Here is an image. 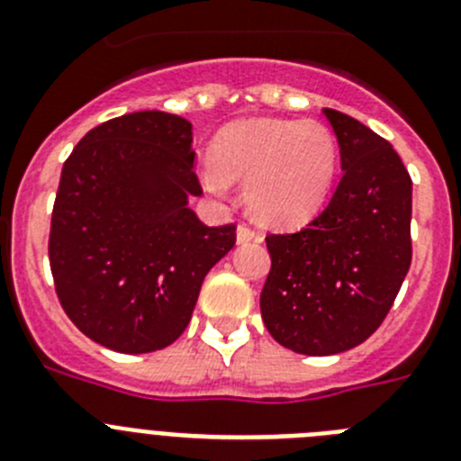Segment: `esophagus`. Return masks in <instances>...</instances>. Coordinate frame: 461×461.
Instances as JSON below:
<instances>
[{
	"instance_id": "esophagus-1",
	"label": "esophagus",
	"mask_w": 461,
	"mask_h": 461,
	"mask_svg": "<svg viewBox=\"0 0 461 461\" xmlns=\"http://www.w3.org/2000/svg\"><path fill=\"white\" fill-rule=\"evenodd\" d=\"M260 240H263V235H260L256 228L247 226V223H240V226H238V242L240 244L260 242Z\"/></svg>"
}]
</instances>
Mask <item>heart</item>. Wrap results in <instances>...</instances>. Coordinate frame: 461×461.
Instances as JSON below:
<instances>
[{"label":"heart","instance_id":"b5f03b06","mask_svg":"<svg viewBox=\"0 0 461 461\" xmlns=\"http://www.w3.org/2000/svg\"><path fill=\"white\" fill-rule=\"evenodd\" d=\"M338 167V143L320 121L256 118L223 130L201 183L226 194L228 180H244V201L260 221L293 226L320 208Z\"/></svg>","mask_w":461,"mask_h":461}]
</instances>
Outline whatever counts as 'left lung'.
Listing matches in <instances>:
<instances>
[{"mask_svg":"<svg viewBox=\"0 0 461 461\" xmlns=\"http://www.w3.org/2000/svg\"><path fill=\"white\" fill-rule=\"evenodd\" d=\"M343 178L297 233L267 235L272 269L260 293L267 331L283 348L329 357L373 336L411 265V178L393 146L324 109Z\"/></svg>","mask_w":461,"mask_h":461,"instance_id":"8db88e82","label":"left lung"}]
</instances>
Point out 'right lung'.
I'll list each match as a JSON object with an SVG mask.
<instances>
[{"label":"right lung","instance_id":"right-lung-1","mask_svg":"<svg viewBox=\"0 0 461 461\" xmlns=\"http://www.w3.org/2000/svg\"><path fill=\"white\" fill-rule=\"evenodd\" d=\"M192 123L134 112L84 134L66 159L50 226L54 290L75 327L123 354L187 329L203 278L235 247V223L189 210L203 189Z\"/></svg>","mask_w":461,"mask_h":461}]
</instances>
